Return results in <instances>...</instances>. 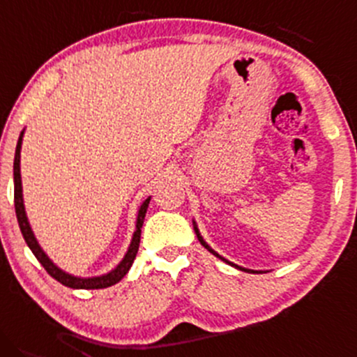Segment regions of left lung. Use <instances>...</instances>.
I'll list each match as a JSON object with an SVG mask.
<instances>
[{
  "label": "left lung",
  "instance_id": "left-lung-1",
  "mask_svg": "<svg viewBox=\"0 0 357 357\" xmlns=\"http://www.w3.org/2000/svg\"><path fill=\"white\" fill-rule=\"evenodd\" d=\"M194 229H195V234H197V238H199V241H200V244H202V246H204V248H206V250H207V251H211V253H212V255H214V256H218V258H219V259H222V261H226V263H227V265H231V266L238 268V270H243V271H251V273H259V271H255V270H248V268L238 266V265H234V263L227 261V259H226V258H222V256H221V255H218V253H215V251H214V250H212V248L209 246V244H207L206 241H204V239H202V236H200V232H199V229H197V226H195V222H194Z\"/></svg>",
  "mask_w": 357,
  "mask_h": 357
}]
</instances>
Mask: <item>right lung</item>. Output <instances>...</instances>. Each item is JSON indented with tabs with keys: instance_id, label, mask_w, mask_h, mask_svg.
<instances>
[{
	"instance_id": "add662e5",
	"label": "right lung",
	"mask_w": 357,
	"mask_h": 357,
	"mask_svg": "<svg viewBox=\"0 0 357 357\" xmlns=\"http://www.w3.org/2000/svg\"><path fill=\"white\" fill-rule=\"evenodd\" d=\"M22 139H23V131L20 133L17 150H15V162H13V182H15V212H17V219L20 224V231H22L23 238L28 244V248L31 250V253L35 255V258L42 263V266L45 268L47 273H49L52 278H55L57 282L62 283V285L69 288H84V290H98V288H107L111 285H116L119 280L125 276L128 271H130L131 265H133L136 253H138L139 248V236H142V226L143 221H145V214L148 209V204H150V199L143 200V204L139 206L138 215H136V231L133 234V239H131L130 248H128L125 258L121 259L118 266L114 270H111L109 273L101 275V276H92V278H79V276L66 273L63 270H60L57 265H54V261L45 255V251L40 248V244L35 238L33 231H31L30 222H28L25 206H23V192H22V175H20V151H22Z\"/></svg>"
}]
</instances>
